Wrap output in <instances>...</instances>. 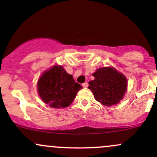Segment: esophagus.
<instances>
[{
  "mask_svg": "<svg viewBox=\"0 0 157 157\" xmlns=\"http://www.w3.org/2000/svg\"><path fill=\"white\" fill-rule=\"evenodd\" d=\"M88 86H89L88 82H84V83H82V86H83L84 88H87Z\"/></svg>",
  "mask_w": 157,
  "mask_h": 157,
  "instance_id": "34e87169",
  "label": "esophagus"
}]
</instances>
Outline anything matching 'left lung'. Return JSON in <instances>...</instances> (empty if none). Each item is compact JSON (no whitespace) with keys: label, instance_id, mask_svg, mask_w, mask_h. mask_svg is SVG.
I'll list each match as a JSON object with an SVG mask.
<instances>
[{"label":"left lung","instance_id":"left-lung-1","mask_svg":"<svg viewBox=\"0 0 157 157\" xmlns=\"http://www.w3.org/2000/svg\"><path fill=\"white\" fill-rule=\"evenodd\" d=\"M93 76L94 80L89 82V89L97 101L106 106L119 103L127 89L125 77L111 67L99 68Z\"/></svg>","mask_w":157,"mask_h":157}]
</instances>
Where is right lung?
Listing matches in <instances>:
<instances>
[{
  "label": "right lung",
  "mask_w": 157,
  "mask_h": 157,
  "mask_svg": "<svg viewBox=\"0 0 157 157\" xmlns=\"http://www.w3.org/2000/svg\"><path fill=\"white\" fill-rule=\"evenodd\" d=\"M82 86L75 82L63 66H55L45 71L37 82L40 98L45 103L55 109L70 105Z\"/></svg>",
  "instance_id": "obj_1"
}]
</instances>
